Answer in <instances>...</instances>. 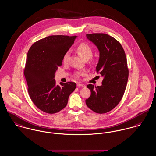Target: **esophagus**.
I'll return each instance as SVG.
<instances>
[{"label": "esophagus", "mask_w": 156, "mask_h": 156, "mask_svg": "<svg viewBox=\"0 0 156 156\" xmlns=\"http://www.w3.org/2000/svg\"><path fill=\"white\" fill-rule=\"evenodd\" d=\"M77 87H85V85L83 84H77Z\"/></svg>", "instance_id": "34e87169"}]
</instances>
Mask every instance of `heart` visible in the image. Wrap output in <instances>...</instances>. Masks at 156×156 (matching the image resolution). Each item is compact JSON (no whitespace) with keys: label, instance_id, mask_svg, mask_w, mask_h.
Returning a JSON list of instances; mask_svg holds the SVG:
<instances>
[{"label":"heart","instance_id":"heart-1","mask_svg":"<svg viewBox=\"0 0 156 156\" xmlns=\"http://www.w3.org/2000/svg\"><path fill=\"white\" fill-rule=\"evenodd\" d=\"M76 51L80 56L84 59H89L93 55V49L88 44L86 43H81V44H80L76 48ZM69 55V51H67L65 53L63 57V61L64 62H66ZM80 75V73H78L76 74V76H78Z\"/></svg>","mask_w":156,"mask_h":156}]
</instances>
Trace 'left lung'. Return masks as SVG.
Returning a JSON list of instances; mask_svg holds the SVG:
<instances>
[{
    "instance_id": "1",
    "label": "left lung",
    "mask_w": 156,
    "mask_h": 156,
    "mask_svg": "<svg viewBox=\"0 0 156 156\" xmlns=\"http://www.w3.org/2000/svg\"><path fill=\"white\" fill-rule=\"evenodd\" d=\"M86 36L98 50L96 72L103 80L101 86H87L91 91V96L85 103L94 112L105 113L115 108L123 96L129 74L127 60L120 43L113 37L103 33Z\"/></svg>"
}]
</instances>
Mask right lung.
<instances>
[{"instance_id":"add662e5","label":"right lung","mask_w":156,"mask_h":156,"mask_svg":"<svg viewBox=\"0 0 156 156\" xmlns=\"http://www.w3.org/2000/svg\"><path fill=\"white\" fill-rule=\"evenodd\" d=\"M76 36H50L34 43L29 49L24 69L30 97L37 108L55 113L66 107L75 90L73 82L56 84L55 73Z\"/></svg>"}]
</instances>
